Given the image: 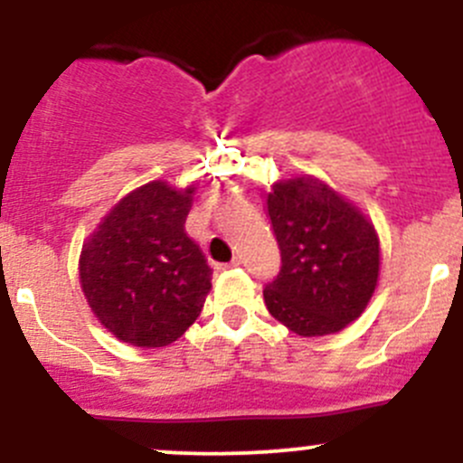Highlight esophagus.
Returning <instances> with one entry per match:
<instances>
[{"label":"esophagus","mask_w":463,"mask_h":463,"mask_svg":"<svg viewBox=\"0 0 463 463\" xmlns=\"http://www.w3.org/2000/svg\"><path fill=\"white\" fill-rule=\"evenodd\" d=\"M241 264V260L240 258H232L231 261H228V264H219V270H226V269H237V266Z\"/></svg>","instance_id":"34e87169"}]
</instances>
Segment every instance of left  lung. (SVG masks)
<instances>
[{
  "instance_id": "obj_1",
  "label": "left lung",
  "mask_w": 463,
  "mask_h": 463,
  "mask_svg": "<svg viewBox=\"0 0 463 463\" xmlns=\"http://www.w3.org/2000/svg\"><path fill=\"white\" fill-rule=\"evenodd\" d=\"M266 217L282 255L264 288L269 314L302 338L338 334L361 318L381 275L372 219L314 175L275 181Z\"/></svg>"
}]
</instances>
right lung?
<instances>
[{
	"label": "right lung",
	"mask_w": 463,
	"mask_h": 463,
	"mask_svg": "<svg viewBox=\"0 0 463 463\" xmlns=\"http://www.w3.org/2000/svg\"><path fill=\"white\" fill-rule=\"evenodd\" d=\"M197 181H149L125 194L82 244L78 273L96 320L120 343L156 349L199 318L210 269L185 235Z\"/></svg>",
	"instance_id": "right-lung-1"
}]
</instances>
